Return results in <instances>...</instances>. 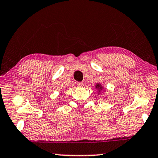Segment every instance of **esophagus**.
<instances>
[{
	"label": "esophagus",
	"instance_id": "34e87169",
	"mask_svg": "<svg viewBox=\"0 0 158 158\" xmlns=\"http://www.w3.org/2000/svg\"><path fill=\"white\" fill-rule=\"evenodd\" d=\"M77 85L79 87H83L84 85V83H83V82H77Z\"/></svg>",
	"mask_w": 158,
	"mask_h": 158
}]
</instances>
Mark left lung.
Instances as JSON below:
<instances>
[{"label":"left lung","instance_id":"obj_1","mask_svg":"<svg viewBox=\"0 0 158 158\" xmlns=\"http://www.w3.org/2000/svg\"><path fill=\"white\" fill-rule=\"evenodd\" d=\"M95 88L98 90V93H100V92H101V91L104 89L103 87H102L100 83H97V84H96Z\"/></svg>","mask_w":158,"mask_h":158}]
</instances>
